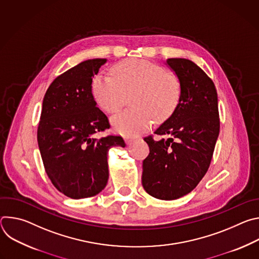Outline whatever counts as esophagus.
Listing matches in <instances>:
<instances>
[{"label":"esophagus","instance_id":"34e87169","mask_svg":"<svg viewBox=\"0 0 259 259\" xmlns=\"http://www.w3.org/2000/svg\"><path fill=\"white\" fill-rule=\"evenodd\" d=\"M133 141H134V139H132V138H126V139H125V142H126L127 144H131Z\"/></svg>","mask_w":259,"mask_h":259}]
</instances>
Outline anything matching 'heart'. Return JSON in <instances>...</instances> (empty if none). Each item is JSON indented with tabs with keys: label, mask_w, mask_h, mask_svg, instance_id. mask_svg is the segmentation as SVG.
I'll list each match as a JSON object with an SVG mask.
<instances>
[{
	"label": "heart",
	"mask_w": 259,
	"mask_h": 259,
	"mask_svg": "<svg viewBox=\"0 0 259 259\" xmlns=\"http://www.w3.org/2000/svg\"><path fill=\"white\" fill-rule=\"evenodd\" d=\"M112 76L96 75L91 83L94 100L105 113L120 109L126 96L134 93V109L124 110L110 119L114 130L125 136L144 132L156 120L168 118L180 98V85L176 77L149 60L127 59L112 68Z\"/></svg>",
	"instance_id": "1"
}]
</instances>
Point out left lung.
<instances>
[{"label":"left lung","mask_w":259,"mask_h":259,"mask_svg":"<svg viewBox=\"0 0 259 259\" xmlns=\"http://www.w3.org/2000/svg\"><path fill=\"white\" fill-rule=\"evenodd\" d=\"M166 65L180 85L172 115L155 131L165 138H144L150 155L142 163V187L160 200L191 193L206 174L219 134L217 92L212 80L195 62L168 58Z\"/></svg>","instance_id":"8db88e82"}]
</instances>
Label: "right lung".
<instances>
[{"label":"right lung","instance_id":"1","mask_svg":"<svg viewBox=\"0 0 259 259\" xmlns=\"http://www.w3.org/2000/svg\"><path fill=\"white\" fill-rule=\"evenodd\" d=\"M107 59L85 60L63 72L49 86L42 105L38 144L53 186L71 199L96 196L108 180L110 147H125L120 136L95 138L109 128L96 107L91 83Z\"/></svg>","mask_w":259,"mask_h":259}]
</instances>
